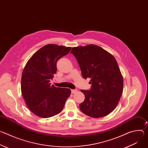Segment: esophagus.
Returning a JSON list of instances; mask_svg holds the SVG:
<instances>
[{"label":"esophagus","instance_id":"esophagus-1","mask_svg":"<svg viewBox=\"0 0 148 148\" xmlns=\"http://www.w3.org/2000/svg\"><path fill=\"white\" fill-rule=\"evenodd\" d=\"M77 92V90H71V93L72 94H75Z\"/></svg>","mask_w":148,"mask_h":148}]
</instances>
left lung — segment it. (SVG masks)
I'll return each mask as SVG.
<instances>
[{
	"instance_id": "left-lung-1",
	"label": "left lung",
	"mask_w": 148,
	"mask_h": 148,
	"mask_svg": "<svg viewBox=\"0 0 148 148\" xmlns=\"http://www.w3.org/2000/svg\"><path fill=\"white\" fill-rule=\"evenodd\" d=\"M84 79L90 78V90L81 91L85 100L79 104L84 114L101 118L110 114L117 106L123 91V77L114 57L94 45L72 48Z\"/></svg>"
}]
</instances>
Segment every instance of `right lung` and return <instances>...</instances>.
I'll return each instance as SVG.
<instances>
[{"instance_id":"add662e5","label":"right lung","mask_w":148,"mask_h":148,"mask_svg":"<svg viewBox=\"0 0 148 148\" xmlns=\"http://www.w3.org/2000/svg\"><path fill=\"white\" fill-rule=\"evenodd\" d=\"M71 49L47 45L26 63L22 75L21 91L29 109L39 117L50 118L61 112L70 96V89L56 87L50 82L56 73L57 61L69 54Z\"/></svg>"}]
</instances>
